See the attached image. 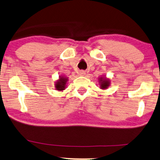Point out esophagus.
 <instances>
[{
    "label": "esophagus",
    "instance_id": "1",
    "mask_svg": "<svg viewBox=\"0 0 160 160\" xmlns=\"http://www.w3.org/2000/svg\"><path fill=\"white\" fill-rule=\"evenodd\" d=\"M79 74H80V76H85V74H86V72H85V71H84V70H82V71H80L79 72Z\"/></svg>",
    "mask_w": 160,
    "mask_h": 160
}]
</instances>
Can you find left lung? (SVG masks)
<instances>
[{
    "label": "left lung",
    "mask_w": 160,
    "mask_h": 160,
    "mask_svg": "<svg viewBox=\"0 0 160 160\" xmlns=\"http://www.w3.org/2000/svg\"><path fill=\"white\" fill-rule=\"evenodd\" d=\"M98 83L102 90H106L110 85V80L105 76H101L98 78Z\"/></svg>",
    "instance_id": "8db88e82"
}]
</instances>
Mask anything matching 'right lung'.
<instances>
[{
	"instance_id": "1",
	"label": "right lung",
	"mask_w": 160,
	"mask_h": 160,
	"mask_svg": "<svg viewBox=\"0 0 160 160\" xmlns=\"http://www.w3.org/2000/svg\"><path fill=\"white\" fill-rule=\"evenodd\" d=\"M68 82V77L60 76L58 79L55 82V88L58 91H63L67 88V83Z\"/></svg>"
}]
</instances>
